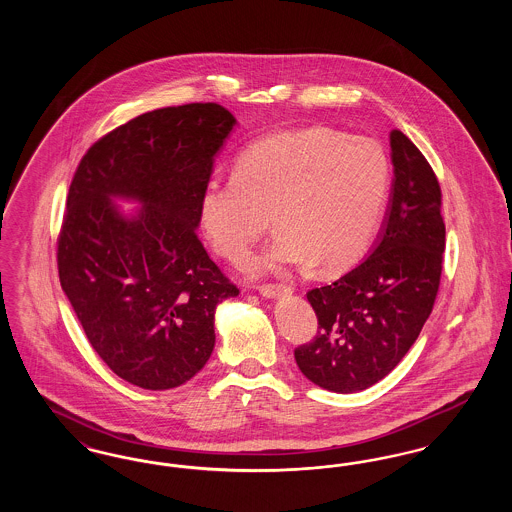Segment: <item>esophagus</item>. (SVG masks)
<instances>
[{
    "label": "esophagus",
    "instance_id": "34e87169",
    "mask_svg": "<svg viewBox=\"0 0 512 512\" xmlns=\"http://www.w3.org/2000/svg\"><path fill=\"white\" fill-rule=\"evenodd\" d=\"M259 292L263 293L265 297H276V295H282V293L292 292V288L282 286V284H263L259 288Z\"/></svg>",
    "mask_w": 512,
    "mask_h": 512
}]
</instances>
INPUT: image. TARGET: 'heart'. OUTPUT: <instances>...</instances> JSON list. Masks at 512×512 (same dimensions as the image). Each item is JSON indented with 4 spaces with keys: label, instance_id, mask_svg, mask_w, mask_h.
<instances>
[{
    "label": "heart",
    "instance_id": "b5f03b06",
    "mask_svg": "<svg viewBox=\"0 0 512 512\" xmlns=\"http://www.w3.org/2000/svg\"><path fill=\"white\" fill-rule=\"evenodd\" d=\"M390 184V159L370 138L322 128L280 132L247 147L234 174L205 182L199 222L215 251L240 263L272 215L278 234L251 272L318 265L338 274L368 251Z\"/></svg>",
    "mask_w": 512,
    "mask_h": 512
}]
</instances>
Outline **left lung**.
Here are the masks:
<instances>
[{
	"mask_svg": "<svg viewBox=\"0 0 512 512\" xmlns=\"http://www.w3.org/2000/svg\"><path fill=\"white\" fill-rule=\"evenodd\" d=\"M390 205L370 255L340 280L307 293L315 340L295 349L320 388L363 391L386 378L430 317L441 278L445 224L438 178L401 132L391 130Z\"/></svg>",
	"mask_w": 512,
	"mask_h": 512,
	"instance_id": "left-lung-1",
	"label": "left lung"
}]
</instances>
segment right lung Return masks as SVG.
I'll use <instances>...</instances> for the list:
<instances>
[{"mask_svg":"<svg viewBox=\"0 0 512 512\" xmlns=\"http://www.w3.org/2000/svg\"><path fill=\"white\" fill-rule=\"evenodd\" d=\"M236 126L219 103L144 113L82 157L57 240L65 295L101 361L144 390L178 388L215 347V311L240 290L197 238L199 195ZM115 198L141 209L124 216Z\"/></svg>","mask_w":512,"mask_h":512,"instance_id":"add662e5","label":"right lung"}]
</instances>
